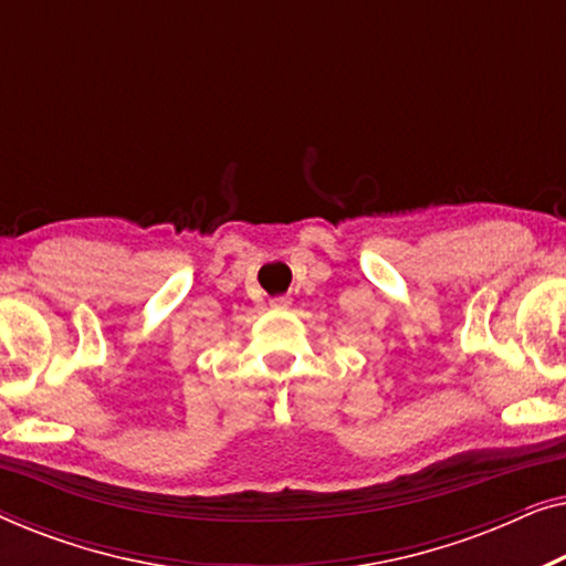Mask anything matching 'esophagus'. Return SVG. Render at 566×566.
Listing matches in <instances>:
<instances>
[{
  "label": "esophagus",
  "mask_w": 566,
  "mask_h": 566,
  "mask_svg": "<svg viewBox=\"0 0 566 566\" xmlns=\"http://www.w3.org/2000/svg\"><path fill=\"white\" fill-rule=\"evenodd\" d=\"M270 306H273V308H281V312H283V308H289V306H291V298H289V296H277V298L270 301Z\"/></svg>",
  "instance_id": "esophagus-1"
}]
</instances>
